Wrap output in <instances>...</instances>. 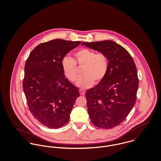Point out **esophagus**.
<instances>
[{
  "label": "esophagus",
  "mask_w": 161,
  "mask_h": 161,
  "mask_svg": "<svg viewBox=\"0 0 161 161\" xmlns=\"http://www.w3.org/2000/svg\"><path fill=\"white\" fill-rule=\"evenodd\" d=\"M79 92H80V94L81 95H84V94L86 93V91H84L83 89H80L79 90Z\"/></svg>",
  "instance_id": "34e87169"
}]
</instances>
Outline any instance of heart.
Returning <instances> with one entry per match:
<instances>
[{"label": "heart", "mask_w": 161, "mask_h": 161, "mask_svg": "<svg viewBox=\"0 0 161 161\" xmlns=\"http://www.w3.org/2000/svg\"><path fill=\"white\" fill-rule=\"evenodd\" d=\"M74 59L65 57L62 61V68L66 77L71 82L77 80L79 74L76 65L83 67L82 76L77 82V86L82 89L91 87L102 80L107 74L109 59L103 53H96L92 49L83 48L73 54Z\"/></svg>", "instance_id": "1"}]
</instances>
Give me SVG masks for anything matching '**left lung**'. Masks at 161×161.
Returning <instances> with one entry per match:
<instances>
[{"mask_svg":"<svg viewBox=\"0 0 161 161\" xmlns=\"http://www.w3.org/2000/svg\"><path fill=\"white\" fill-rule=\"evenodd\" d=\"M82 45L105 53L109 59L107 75L86 93L92 123L110 129L122 123L136 100L139 80L135 62L128 51L112 40L84 42Z\"/></svg>","mask_w":161,"mask_h":161,"instance_id":"8db88e82","label":"left lung"}]
</instances>
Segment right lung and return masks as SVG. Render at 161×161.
<instances>
[{
	"instance_id": "1",
	"label": "right lung",
	"mask_w": 161,
	"mask_h": 161,
	"mask_svg": "<svg viewBox=\"0 0 161 161\" xmlns=\"http://www.w3.org/2000/svg\"><path fill=\"white\" fill-rule=\"evenodd\" d=\"M81 42L55 39L35 47L25 65L23 81L28 108L40 123L57 129L69 121L79 89L66 78L62 61Z\"/></svg>"
}]
</instances>
